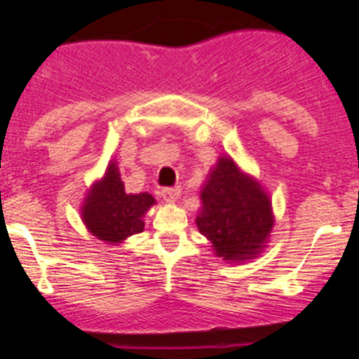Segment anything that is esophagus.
<instances>
[{"mask_svg": "<svg viewBox=\"0 0 359 359\" xmlns=\"http://www.w3.org/2000/svg\"><path fill=\"white\" fill-rule=\"evenodd\" d=\"M161 196L164 198V201L175 203L177 201V198L180 196V190L177 187H165V189L161 190Z\"/></svg>", "mask_w": 359, "mask_h": 359, "instance_id": "obj_1", "label": "esophagus"}]
</instances>
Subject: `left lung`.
I'll return each mask as SVG.
<instances>
[{"instance_id": "8db88e82", "label": "left lung", "mask_w": 359, "mask_h": 359, "mask_svg": "<svg viewBox=\"0 0 359 359\" xmlns=\"http://www.w3.org/2000/svg\"><path fill=\"white\" fill-rule=\"evenodd\" d=\"M196 227L210 240L214 255L240 263L266 247L274 226L272 203L263 187L242 172L231 156H221L200 191Z\"/></svg>"}]
</instances>
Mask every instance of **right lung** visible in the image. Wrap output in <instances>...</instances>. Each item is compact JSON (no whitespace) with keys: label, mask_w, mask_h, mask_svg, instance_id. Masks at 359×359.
<instances>
[{"label":"right lung","mask_w":359,"mask_h":359,"mask_svg":"<svg viewBox=\"0 0 359 359\" xmlns=\"http://www.w3.org/2000/svg\"><path fill=\"white\" fill-rule=\"evenodd\" d=\"M156 200L149 194H126L116 161H109L106 172L90 187L80 208L88 232L109 245L122 243L127 237L143 232V216Z\"/></svg>","instance_id":"obj_1"}]
</instances>
